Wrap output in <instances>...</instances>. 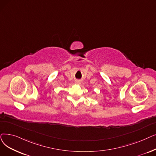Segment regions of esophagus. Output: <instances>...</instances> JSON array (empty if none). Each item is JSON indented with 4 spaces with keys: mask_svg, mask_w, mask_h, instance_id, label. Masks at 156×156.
<instances>
[{
    "mask_svg": "<svg viewBox=\"0 0 156 156\" xmlns=\"http://www.w3.org/2000/svg\"><path fill=\"white\" fill-rule=\"evenodd\" d=\"M75 83H76V85H80V84L81 83V82H80L79 80H76V81H75Z\"/></svg>",
    "mask_w": 156,
    "mask_h": 156,
    "instance_id": "1",
    "label": "esophagus"
}]
</instances>
